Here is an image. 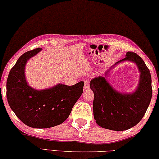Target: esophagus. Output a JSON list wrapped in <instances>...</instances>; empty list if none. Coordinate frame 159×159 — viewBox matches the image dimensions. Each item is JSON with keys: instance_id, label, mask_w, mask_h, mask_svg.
<instances>
[{"instance_id": "1", "label": "esophagus", "mask_w": 159, "mask_h": 159, "mask_svg": "<svg viewBox=\"0 0 159 159\" xmlns=\"http://www.w3.org/2000/svg\"><path fill=\"white\" fill-rule=\"evenodd\" d=\"M84 89H90V82L89 80H85L84 82Z\"/></svg>"}]
</instances>
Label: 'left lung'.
<instances>
[{
	"instance_id": "1",
	"label": "left lung",
	"mask_w": 159,
	"mask_h": 159,
	"mask_svg": "<svg viewBox=\"0 0 159 159\" xmlns=\"http://www.w3.org/2000/svg\"><path fill=\"white\" fill-rule=\"evenodd\" d=\"M124 61L134 62L140 72L134 92H118L102 76L90 80V87L94 93L93 115L97 124L105 129L124 131L134 127L145 115L152 97V77L143 59L136 53L128 52L125 59L115 65ZM108 72L109 70L105 76Z\"/></svg>"
}]
</instances>
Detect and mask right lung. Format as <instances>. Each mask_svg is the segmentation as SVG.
<instances>
[{
    "instance_id": "add662e5",
    "label": "right lung",
    "mask_w": 159,
    "mask_h": 159,
    "mask_svg": "<svg viewBox=\"0 0 159 159\" xmlns=\"http://www.w3.org/2000/svg\"><path fill=\"white\" fill-rule=\"evenodd\" d=\"M41 49L27 52L19 58L7 77L6 96L12 110L25 125L44 129L61 124L69 117L82 95L84 83L74 85L59 84L40 90L30 87L25 79V65Z\"/></svg>"
}]
</instances>
